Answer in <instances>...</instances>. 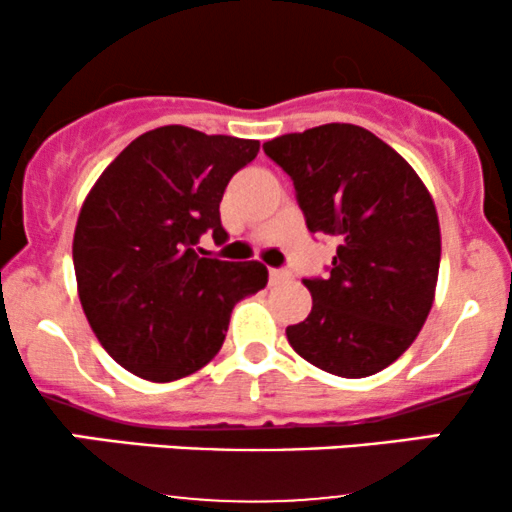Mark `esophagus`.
Instances as JSON below:
<instances>
[{
  "label": "esophagus",
  "mask_w": 512,
  "mask_h": 512,
  "mask_svg": "<svg viewBox=\"0 0 512 512\" xmlns=\"http://www.w3.org/2000/svg\"><path fill=\"white\" fill-rule=\"evenodd\" d=\"M284 279H289V272H286V269H269V281H272V284H279V281Z\"/></svg>",
  "instance_id": "esophagus-1"
}]
</instances>
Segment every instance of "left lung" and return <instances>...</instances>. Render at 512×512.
Returning <instances> with one entry per match:
<instances>
[{
	"label": "left lung",
	"mask_w": 512,
	"mask_h": 512,
	"mask_svg": "<svg viewBox=\"0 0 512 512\" xmlns=\"http://www.w3.org/2000/svg\"><path fill=\"white\" fill-rule=\"evenodd\" d=\"M293 180L305 226L337 240L330 274L303 279L313 310L286 337L298 356L366 378L409 349L431 313L440 267L436 204L414 168L344 122L262 146Z\"/></svg>",
	"instance_id": "1"
}]
</instances>
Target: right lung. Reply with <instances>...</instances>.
<instances>
[{
	"mask_svg": "<svg viewBox=\"0 0 512 512\" xmlns=\"http://www.w3.org/2000/svg\"><path fill=\"white\" fill-rule=\"evenodd\" d=\"M255 139L168 125L134 139L88 192L74 231L81 308L103 349L151 383L185 378L219 354L231 310L267 286L260 262L204 257L223 243L228 180Z\"/></svg>",
	"mask_w": 512,
	"mask_h": 512,
	"instance_id": "1",
	"label": "right lung"
}]
</instances>
